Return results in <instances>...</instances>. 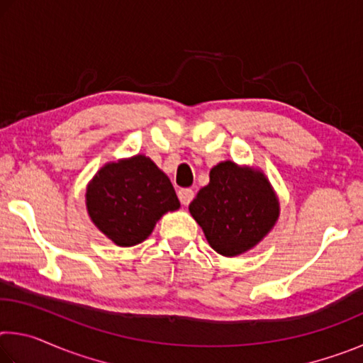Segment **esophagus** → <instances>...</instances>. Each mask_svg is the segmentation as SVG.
Masks as SVG:
<instances>
[{
    "label": "esophagus",
    "mask_w": 363,
    "mask_h": 363,
    "mask_svg": "<svg viewBox=\"0 0 363 363\" xmlns=\"http://www.w3.org/2000/svg\"><path fill=\"white\" fill-rule=\"evenodd\" d=\"M177 195H179L181 203L186 205V206L194 200V190L192 189H181L179 192H177Z\"/></svg>",
    "instance_id": "esophagus-1"
}]
</instances>
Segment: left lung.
<instances>
[{
    "label": "left lung",
    "instance_id": "1",
    "mask_svg": "<svg viewBox=\"0 0 363 363\" xmlns=\"http://www.w3.org/2000/svg\"><path fill=\"white\" fill-rule=\"evenodd\" d=\"M210 247L225 257L253 250L274 229L280 201L259 168L225 160L210 171V182L189 205Z\"/></svg>",
    "mask_w": 363,
    "mask_h": 363
}]
</instances>
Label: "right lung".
<instances>
[{
    "mask_svg": "<svg viewBox=\"0 0 363 363\" xmlns=\"http://www.w3.org/2000/svg\"><path fill=\"white\" fill-rule=\"evenodd\" d=\"M84 196L93 224L118 247L144 242L163 214L181 206L169 177L140 153L104 164Z\"/></svg>",
    "mask_w": 363,
    "mask_h": 363,
    "instance_id": "add662e5",
    "label": "right lung"
}]
</instances>
